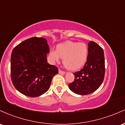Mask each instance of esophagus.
<instances>
[{
    "label": "esophagus",
    "instance_id": "esophagus-1",
    "mask_svg": "<svg viewBox=\"0 0 125 125\" xmlns=\"http://www.w3.org/2000/svg\"><path fill=\"white\" fill-rule=\"evenodd\" d=\"M58 72H59V73H60V74H64L65 73V71H62V70H59Z\"/></svg>",
    "mask_w": 125,
    "mask_h": 125
}]
</instances>
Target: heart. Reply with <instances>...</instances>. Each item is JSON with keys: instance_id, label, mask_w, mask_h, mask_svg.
<instances>
[{"instance_id": "b5f03b06", "label": "heart", "mask_w": 125, "mask_h": 125, "mask_svg": "<svg viewBox=\"0 0 125 125\" xmlns=\"http://www.w3.org/2000/svg\"><path fill=\"white\" fill-rule=\"evenodd\" d=\"M51 58L55 61L63 58V64L68 70L75 71L81 68L86 62L89 48L84 43L68 41L57 46V51L50 53Z\"/></svg>"}]
</instances>
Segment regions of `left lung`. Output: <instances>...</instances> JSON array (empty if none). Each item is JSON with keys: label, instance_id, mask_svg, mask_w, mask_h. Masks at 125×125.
<instances>
[{"label": "left lung", "instance_id": "1", "mask_svg": "<svg viewBox=\"0 0 125 125\" xmlns=\"http://www.w3.org/2000/svg\"><path fill=\"white\" fill-rule=\"evenodd\" d=\"M89 45V54L84 66L74 73V80L69 84L74 93L86 95L95 92L103 83L105 74V61L103 48L93 41Z\"/></svg>", "mask_w": 125, "mask_h": 125}]
</instances>
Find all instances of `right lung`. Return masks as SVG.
Listing matches in <instances>:
<instances>
[{"label":"right lung","instance_id":"obj_1","mask_svg":"<svg viewBox=\"0 0 125 125\" xmlns=\"http://www.w3.org/2000/svg\"><path fill=\"white\" fill-rule=\"evenodd\" d=\"M47 41L35 37L22 42L12 50L10 77L16 89L26 96L38 97L50 89L58 67L47 62Z\"/></svg>","mask_w":125,"mask_h":125}]
</instances>
